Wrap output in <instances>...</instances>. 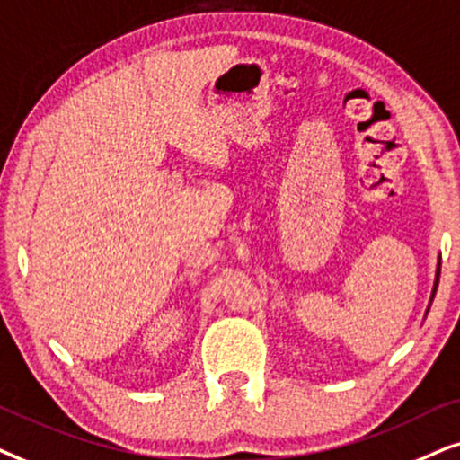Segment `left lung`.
I'll list each match as a JSON object with an SVG mask.
<instances>
[{
  "mask_svg": "<svg viewBox=\"0 0 460 460\" xmlns=\"http://www.w3.org/2000/svg\"><path fill=\"white\" fill-rule=\"evenodd\" d=\"M439 265H442V262H438V269H436V281H433V290H431V301H433V296H436V290H438V284H439ZM431 305V303H429ZM429 311V309H427Z\"/></svg>",
  "mask_w": 460,
  "mask_h": 460,
  "instance_id": "1",
  "label": "left lung"
}]
</instances>
